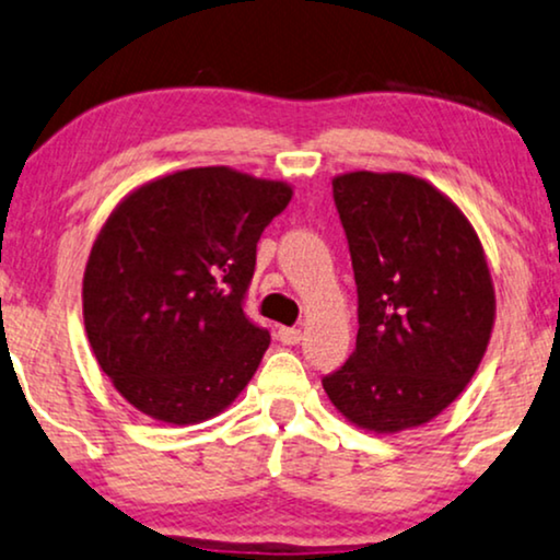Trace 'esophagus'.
I'll use <instances>...</instances> for the list:
<instances>
[{"label":"esophagus","mask_w":560,"mask_h":560,"mask_svg":"<svg viewBox=\"0 0 560 560\" xmlns=\"http://www.w3.org/2000/svg\"><path fill=\"white\" fill-rule=\"evenodd\" d=\"M276 336H279V341L284 346H296L302 341V330L300 328H279Z\"/></svg>","instance_id":"1"}]
</instances>
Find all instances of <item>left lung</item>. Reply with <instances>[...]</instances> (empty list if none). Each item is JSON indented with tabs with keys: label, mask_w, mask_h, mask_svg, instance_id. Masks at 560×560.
<instances>
[{
	"label": "left lung",
	"mask_w": 560,
	"mask_h": 560,
	"mask_svg": "<svg viewBox=\"0 0 560 560\" xmlns=\"http://www.w3.org/2000/svg\"><path fill=\"white\" fill-rule=\"evenodd\" d=\"M359 292L357 349L323 377L353 427L398 434L463 395L491 341L497 292L470 219L408 173L332 178Z\"/></svg>",
	"instance_id": "left-lung-1"
}]
</instances>
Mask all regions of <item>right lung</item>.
I'll return each instance as SVG.
<instances>
[{
  "mask_svg": "<svg viewBox=\"0 0 560 560\" xmlns=\"http://www.w3.org/2000/svg\"><path fill=\"white\" fill-rule=\"evenodd\" d=\"M292 186L190 167L126 194L92 243L82 279L90 349L113 387L154 421L214 419L271 343L243 313L256 247Z\"/></svg>",
  "mask_w": 560,
  "mask_h": 560,
  "instance_id": "obj_1",
  "label": "right lung"
}]
</instances>
